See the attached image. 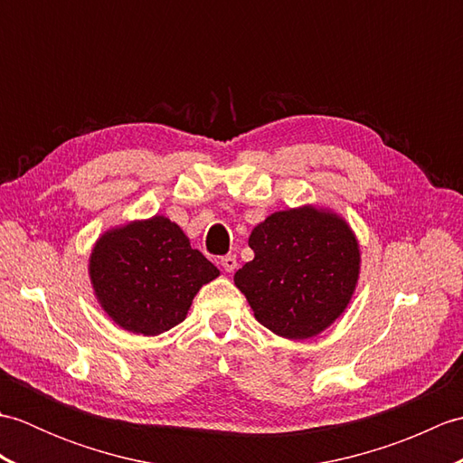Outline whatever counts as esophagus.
Masks as SVG:
<instances>
[{
	"label": "esophagus",
	"instance_id": "obj_1",
	"mask_svg": "<svg viewBox=\"0 0 463 463\" xmlns=\"http://www.w3.org/2000/svg\"><path fill=\"white\" fill-rule=\"evenodd\" d=\"M221 264L226 272H234V269H237V257L234 254H226V257L221 259Z\"/></svg>",
	"mask_w": 463,
	"mask_h": 463
}]
</instances>
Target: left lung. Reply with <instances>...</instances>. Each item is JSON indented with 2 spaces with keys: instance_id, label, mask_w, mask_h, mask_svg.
Here are the masks:
<instances>
[{
  "instance_id": "8db88e82",
  "label": "left lung",
  "mask_w": 463,
  "mask_h": 463,
  "mask_svg": "<svg viewBox=\"0 0 463 463\" xmlns=\"http://www.w3.org/2000/svg\"><path fill=\"white\" fill-rule=\"evenodd\" d=\"M254 259L234 274L262 326L290 340L326 330L356 290L360 247L342 216L300 206L267 216L249 239Z\"/></svg>"
}]
</instances>
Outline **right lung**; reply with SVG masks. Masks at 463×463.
<instances>
[{
  "instance_id": "right-lung-1",
  "label": "right lung",
  "mask_w": 463,
  "mask_h": 463,
  "mask_svg": "<svg viewBox=\"0 0 463 463\" xmlns=\"http://www.w3.org/2000/svg\"><path fill=\"white\" fill-rule=\"evenodd\" d=\"M219 274L181 226L159 214L107 231L90 259L101 308L121 328L143 336L183 322L194 294Z\"/></svg>"
}]
</instances>
